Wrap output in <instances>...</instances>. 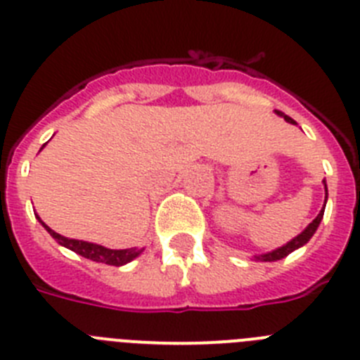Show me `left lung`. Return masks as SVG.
Wrapping results in <instances>:
<instances>
[{"mask_svg": "<svg viewBox=\"0 0 360 360\" xmlns=\"http://www.w3.org/2000/svg\"><path fill=\"white\" fill-rule=\"evenodd\" d=\"M277 114L283 115L284 120L288 121V123L295 124V121H293L292 117H288V115H284L283 112H277ZM324 186H326V183H324ZM326 198H328V190H326ZM324 206H326V201H324ZM323 215H324V208L321 212H319L317 217H315L314 221H311V223L308 224V228H306L304 232L299 233V236H297L295 239L290 240L288 245L281 246V248L274 250V252H270V254L259 255V257H255V259H257V261H277V259H283V257H286V255H288V254H292L293 250L301 248L302 245H306V243H308V240L311 239V236H314L315 230H317V226H319V223H321V219H323Z\"/></svg>", "mask_w": 360, "mask_h": 360, "instance_id": "8db88e82", "label": "left lung"}]
</instances>
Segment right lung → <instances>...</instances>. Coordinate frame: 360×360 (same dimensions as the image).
<instances>
[{
	"label": "right lung",
	"instance_id": "right-lung-1",
	"mask_svg": "<svg viewBox=\"0 0 360 360\" xmlns=\"http://www.w3.org/2000/svg\"><path fill=\"white\" fill-rule=\"evenodd\" d=\"M39 219V217H37ZM39 223L46 228V232L50 236L54 237L58 240L59 245H63L65 248L72 250V252H76V254L83 255V257L90 259V261L96 262H105V264H110V266H123L127 262H130L132 259H136L137 255L141 254V250L130 248V250H108L105 246L94 245V243H86V240H77V239H68V237L59 236L56 233L54 230H50L45 223H43L41 219H39Z\"/></svg>",
	"mask_w": 360,
	"mask_h": 360
}]
</instances>
